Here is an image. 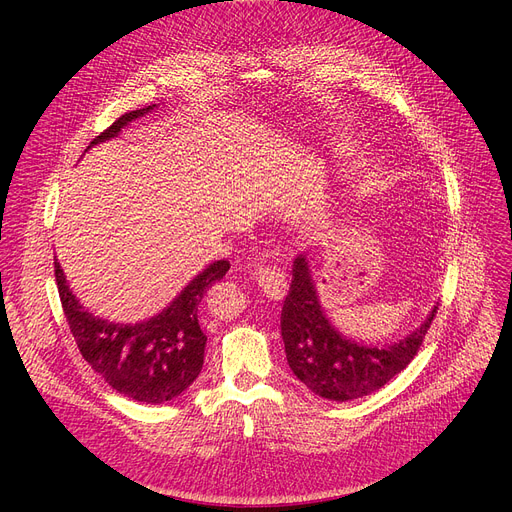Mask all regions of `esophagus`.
I'll return each instance as SVG.
<instances>
[{
    "mask_svg": "<svg viewBox=\"0 0 512 512\" xmlns=\"http://www.w3.org/2000/svg\"><path fill=\"white\" fill-rule=\"evenodd\" d=\"M255 280L261 286L267 299L282 301L286 297L288 280L280 270H272V267H259V270H255Z\"/></svg>",
    "mask_w": 512,
    "mask_h": 512,
    "instance_id": "esophagus-1",
    "label": "esophagus"
}]
</instances>
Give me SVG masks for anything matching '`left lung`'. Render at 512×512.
Wrapping results in <instances>:
<instances>
[{
    "instance_id": "1",
    "label": "left lung",
    "mask_w": 512,
    "mask_h": 512,
    "mask_svg": "<svg viewBox=\"0 0 512 512\" xmlns=\"http://www.w3.org/2000/svg\"><path fill=\"white\" fill-rule=\"evenodd\" d=\"M436 305L405 338L388 344L357 342L326 315L305 253L294 259L292 284L282 307V340L292 373L317 396L348 402L388 384L417 355Z\"/></svg>"
}]
</instances>
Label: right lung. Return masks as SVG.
<instances>
[{
	"label": "right lung",
	"instance_id": "add662e5",
	"mask_svg": "<svg viewBox=\"0 0 512 512\" xmlns=\"http://www.w3.org/2000/svg\"><path fill=\"white\" fill-rule=\"evenodd\" d=\"M155 107L147 105L143 110L124 114L95 137L87 151L116 139L122 128L147 116ZM228 270L230 263L226 259L209 263L168 307L134 324L103 319L80 305L58 259L56 282L70 332L85 361L116 392L147 405H161L180 396L199 378L207 344V336L199 326V305L211 284L220 282Z\"/></svg>",
	"mask_w": 512,
	"mask_h": 512
}]
</instances>
